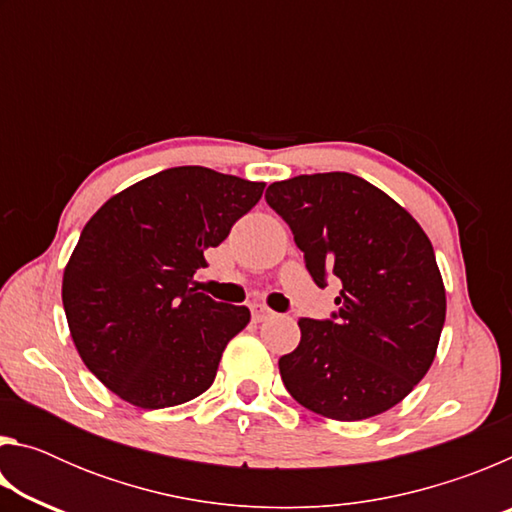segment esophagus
Returning <instances> with one entry per match:
<instances>
[{
	"label": "esophagus",
	"instance_id": "1",
	"mask_svg": "<svg viewBox=\"0 0 512 512\" xmlns=\"http://www.w3.org/2000/svg\"><path fill=\"white\" fill-rule=\"evenodd\" d=\"M275 316V311H271V309H266V307H253V318L257 320V323H264V320H268V318H273Z\"/></svg>",
	"mask_w": 512,
	"mask_h": 512
}]
</instances>
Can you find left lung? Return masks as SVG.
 <instances>
[{
  "mask_svg": "<svg viewBox=\"0 0 512 512\" xmlns=\"http://www.w3.org/2000/svg\"><path fill=\"white\" fill-rule=\"evenodd\" d=\"M266 203L289 223L318 287L339 277L334 320L300 318V345L280 359L293 400L329 420L379 415L409 395L436 359L445 284L420 223L345 171L280 180Z\"/></svg>",
  "mask_w": 512,
  "mask_h": 512,
  "instance_id": "obj_1",
  "label": "left lung"
}]
</instances>
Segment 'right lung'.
Wrapping results in <instances>:
<instances>
[{"label":"right lung","instance_id":"obj_1","mask_svg":"<svg viewBox=\"0 0 512 512\" xmlns=\"http://www.w3.org/2000/svg\"><path fill=\"white\" fill-rule=\"evenodd\" d=\"M264 187L173 167L108 198L85 223L63 273V307L83 363L124 402L167 409L212 386L250 311L189 284Z\"/></svg>","mask_w":512,"mask_h":512}]
</instances>
